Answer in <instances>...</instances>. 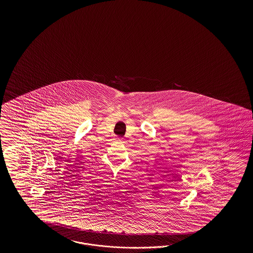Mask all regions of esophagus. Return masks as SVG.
Listing matches in <instances>:
<instances>
[{
  "instance_id": "esophagus-1",
  "label": "esophagus",
  "mask_w": 253,
  "mask_h": 253,
  "mask_svg": "<svg viewBox=\"0 0 253 253\" xmlns=\"http://www.w3.org/2000/svg\"><path fill=\"white\" fill-rule=\"evenodd\" d=\"M119 140H120V141H123V139H122V138H121V139H119Z\"/></svg>"
}]
</instances>
